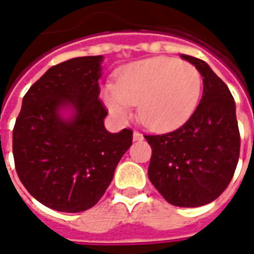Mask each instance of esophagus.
Listing matches in <instances>:
<instances>
[{
  "instance_id": "1",
  "label": "esophagus",
  "mask_w": 254,
  "mask_h": 254,
  "mask_svg": "<svg viewBox=\"0 0 254 254\" xmlns=\"http://www.w3.org/2000/svg\"><path fill=\"white\" fill-rule=\"evenodd\" d=\"M144 136L141 133L138 132H133V141H140V140H143Z\"/></svg>"
}]
</instances>
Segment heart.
I'll return each mask as SVG.
<instances>
[{"mask_svg": "<svg viewBox=\"0 0 254 254\" xmlns=\"http://www.w3.org/2000/svg\"><path fill=\"white\" fill-rule=\"evenodd\" d=\"M202 78L194 65L169 57L138 60L118 70L102 98L111 116L125 121L137 105L144 127L171 132L185 125L200 103Z\"/></svg>", "mask_w": 254, "mask_h": 254, "instance_id": "1", "label": "heart"}]
</instances>
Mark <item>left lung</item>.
Wrapping results in <instances>:
<instances>
[{
    "label": "left lung",
    "instance_id": "8db88e82",
    "mask_svg": "<svg viewBox=\"0 0 254 254\" xmlns=\"http://www.w3.org/2000/svg\"><path fill=\"white\" fill-rule=\"evenodd\" d=\"M202 77V96L190 120L174 132L145 136L152 148L148 177L177 207H201L218 198L234 176L240 158L235 102L207 63L181 56Z\"/></svg>",
    "mask_w": 254,
    "mask_h": 254
}]
</instances>
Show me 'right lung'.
Here are the masks:
<instances>
[{
	"mask_svg": "<svg viewBox=\"0 0 254 254\" xmlns=\"http://www.w3.org/2000/svg\"><path fill=\"white\" fill-rule=\"evenodd\" d=\"M103 56L52 66L23 98L13 158L31 196L60 212H81L105 194L132 130L110 133L99 100Z\"/></svg>",
	"mask_w": 254,
	"mask_h": 254,
	"instance_id": "right-lung-1",
	"label": "right lung"
}]
</instances>
